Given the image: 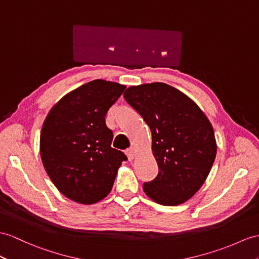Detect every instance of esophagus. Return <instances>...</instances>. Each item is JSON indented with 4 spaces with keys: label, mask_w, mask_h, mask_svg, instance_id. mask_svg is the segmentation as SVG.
I'll use <instances>...</instances> for the list:
<instances>
[{
    "label": "esophagus",
    "mask_w": 259,
    "mask_h": 259,
    "mask_svg": "<svg viewBox=\"0 0 259 259\" xmlns=\"http://www.w3.org/2000/svg\"><path fill=\"white\" fill-rule=\"evenodd\" d=\"M126 156H127V158H128V160L130 161H132L134 159V157H135V154H136V151H135V148H133V147H131V148H128V149H126Z\"/></svg>",
    "instance_id": "34e87169"
}]
</instances>
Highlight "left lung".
<instances>
[{"label": "left lung", "instance_id": "8db88e82", "mask_svg": "<svg viewBox=\"0 0 259 259\" xmlns=\"http://www.w3.org/2000/svg\"><path fill=\"white\" fill-rule=\"evenodd\" d=\"M124 98L149 126L159 168L143 185L144 192L162 205L185 203L202 187L215 159L209 118L185 93L162 82L130 87Z\"/></svg>", "mask_w": 259, "mask_h": 259}]
</instances>
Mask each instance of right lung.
Here are the masks:
<instances>
[{
  "mask_svg": "<svg viewBox=\"0 0 259 259\" xmlns=\"http://www.w3.org/2000/svg\"><path fill=\"white\" fill-rule=\"evenodd\" d=\"M125 85L97 79L60 99L40 132V157L50 180L74 202L93 204L112 190L117 170L127 159L112 148L105 115Z\"/></svg>",
  "mask_w": 259,
  "mask_h": 259,
  "instance_id": "add662e5",
  "label": "right lung"
}]
</instances>
